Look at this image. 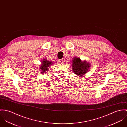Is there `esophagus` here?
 <instances>
[{
	"instance_id": "obj_1",
	"label": "esophagus",
	"mask_w": 127,
	"mask_h": 127,
	"mask_svg": "<svg viewBox=\"0 0 127 127\" xmlns=\"http://www.w3.org/2000/svg\"><path fill=\"white\" fill-rule=\"evenodd\" d=\"M58 61L59 63H63V61H64V60L63 59H58Z\"/></svg>"
}]
</instances>
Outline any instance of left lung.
Returning a JSON list of instances; mask_svg holds the SVG:
<instances>
[{
  "mask_svg": "<svg viewBox=\"0 0 127 127\" xmlns=\"http://www.w3.org/2000/svg\"><path fill=\"white\" fill-rule=\"evenodd\" d=\"M72 70L74 74L77 75L82 76L88 72L87 70L90 68L89 63L86 61H81V59L78 57H74L72 60Z\"/></svg>",
  "mask_w": 127,
  "mask_h": 127,
  "instance_id": "obj_1",
  "label": "left lung"
}]
</instances>
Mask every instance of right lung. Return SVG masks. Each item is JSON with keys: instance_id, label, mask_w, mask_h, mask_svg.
I'll list each match as a JSON object with an SVG mask.
<instances>
[{"instance_id": "right-lung-1", "label": "right lung", "mask_w": 127, "mask_h": 127, "mask_svg": "<svg viewBox=\"0 0 127 127\" xmlns=\"http://www.w3.org/2000/svg\"><path fill=\"white\" fill-rule=\"evenodd\" d=\"M52 64V62L51 61H48L47 59H44L42 62V65L39 67V69H40L41 72L42 73H46L48 70V67H49Z\"/></svg>"}]
</instances>
